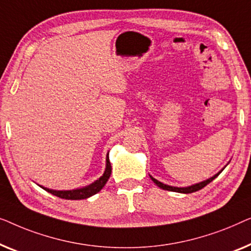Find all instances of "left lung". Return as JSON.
<instances>
[{"label": "left lung", "mask_w": 251, "mask_h": 251, "mask_svg": "<svg viewBox=\"0 0 251 251\" xmlns=\"http://www.w3.org/2000/svg\"><path fill=\"white\" fill-rule=\"evenodd\" d=\"M222 171H223V169H222ZM222 171H221V172H218L217 174H215V175L213 176V177H210V178L206 179V181L200 182V183H197V184H193V185H191V186H186V188H177V186H171V185L164 184V183L159 182V181H158V179L153 178L152 176H150V177H151V179H152V181H153L154 184H157V185L159 186V188H160V189H162V190H167V191L179 192V193H192V192L199 191V190H201L202 188H204V186H206L207 184H209V183H210L211 181H213V179L216 178L217 176L221 174Z\"/></svg>", "instance_id": "1"}]
</instances>
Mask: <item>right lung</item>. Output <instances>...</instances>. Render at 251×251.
<instances>
[{
	"instance_id": "add662e5",
	"label": "right lung",
	"mask_w": 251,
	"mask_h": 251,
	"mask_svg": "<svg viewBox=\"0 0 251 251\" xmlns=\"http://www.w3.org/2000/svg\"><path fill=\"white\" fill-rule=\"evenodd\" d=\"M107 164H105V171L103 175L101 176L100 178L97 179V181L92 183V184L84 186V188L80 189H75V190H63V191H56V190H51L48 188H44V186H41L42 189H44L45 191L50 192L51 195L56 196L61 199H67V200H80V199H86V198H90L99 191H101V189L105 185V183L110 177L111 174V164L109 161V153L107 156Z\"/></svg>"
}]
</instances>
